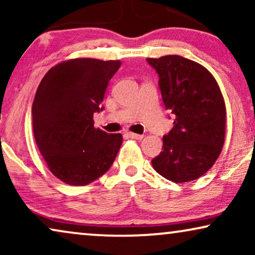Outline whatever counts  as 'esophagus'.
I'll list each match as a JSON object with an SVG mask.
<instances>
[{
  "label": "esophagus",
  "mask_w": 255,
  "mask_h": 255,
  "mask_svg": "<svg viewBox=\"0 0 255 255\" xmlns=\"http://www.w3.org/2000/svg\"><path fill=\"white\" fill-rule=\"evenodd\" d=\"M128 138H132V139H138V140H139V139L144 138V135H142V134H137V133H132V132H128Z\"/></svg>",
  "instance_id": "obj_1"
}]
</instances>
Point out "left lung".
I'll use <instances>...</instances> for the list:
<instances>
[{"instance_id":"obj_1","label":"left lung","mask_w":255,"mask_h":255,"mask_svg":"<svg viewBox=\"0 0 255 255\" xmlns=\"http://www.w3.org/2000/svg\"><path fill=\"white\" fill-rule=\"evenodd\" d=\"M174 127L163 135L162 151L152 160L160 175L189 182L214 166L225 140L226 109L222 92L207 68L181 55L147 58Z\"/></svg>"}]
</instances>
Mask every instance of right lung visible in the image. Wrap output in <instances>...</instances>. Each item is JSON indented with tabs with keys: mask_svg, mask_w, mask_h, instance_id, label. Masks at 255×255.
Instances as JSON below:
<instances>
[{
	"mask_svg": "<svg viewBox=\"0 0 255 255\" xmlns=\"http://www.w3.org/2000/svg\"><path fill=\"white\" fill-rule=\"evenodd\" d=\"M120 60L78 58L48 71L32 103L33 135L48 169L62 182L86 186L108 172L120 151L121 133L94 128L108 83Z\"/></svg>",
	"mask_w": 255,
	"mask_h": 255,
	"instance_id": "right-lung-1",
	"label": "right lung"
}]
</instances>
